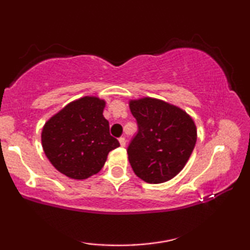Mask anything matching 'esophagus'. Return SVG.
Here are the masks:
<instances>
[{"label": "esophagus", "instance_id": "1", "mask_svg": "<svg viewBox=\"0 0 250 250\" xmlns=\"http://www.w3.org/2000/svg\"><path fill=\"white\" fill-rule=\"evenodd\" d=\"M118 141H119V145H121V146H125V145H126L125 138H123V136H122V138H119Z\"/></svg>", "mask_w": 250, "mask_h": 250}]
</instances>
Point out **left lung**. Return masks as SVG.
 <instances>
[{"label":"left lung","mask_w":250,"mask_h":250,"mask_svg":"<svg viewBox=\"0 0 250 250\" xmlns=\"http://www.w3.org/2000/svg\"><path fill=\"white\" fill-rule=\"evenodd\" d=\"M139 131L128 146L133 170L146 183L172 180L187 165L197 142V127L186 110L159 99L129 100Z\"/></svg>","instance_id":"1"}]
</instances>
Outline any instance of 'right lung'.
Masks as SVG:
<instances>
[{
  "label": "right lung",
  "instance_id": "right-lung-1",
  "mask_svg": "<svg viewBox=\"0 0 250 250\" xmlns=\"http://www.w3.org/2000/svg\"><path fill=\"white\" fill-rule=\"evenodd\" d=\"M104 107V99L86 95L69 102L44 124V153L63 175L74 180L95 175L108 153L119 146L109 133Z\"/></svg>",
  "mask_w": 250,
  "mask_h": 250
}]
</instances>
